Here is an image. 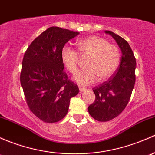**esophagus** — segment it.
Masks as SVG:
<instances>
[{
    "label": "esophagus",
    "mask_w": 155,
    "mask_h": 155,
    "mask_svg": "<svg viewBox=\"0 0 155 155\" xmlns=\"http://www.w3.org/2000/svg\"><path fill=\"white\" fill-rule=\"evenodd\" d=\"M79 91H80L81 93L83 92V91H84L86 90V88H85V87H82V86H79Z\"/></svg>",
    "instance_id": "obj_1"
}]
</instances>
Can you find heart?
<instances>
[{
	"label": "heart",
	"mask_w": 155,
	"mask_h": 155,
	"mask_svg": "<svg viewBox=\"0 0 155 155\" xmlns=\"http://www.w3.org/2000/svg\"><path fill=\"white\" fill-rule=\"evenodd\" d=\"M77 51L64 46L61 51V61L71 74L78 71L82 59H87L86 69L79 71L74 79L82 84H89L97 79L102 82L108 79L119 66L120 50L116 45L109 44L106 39L99 36H90L79 41Z\"/></svg>",
	"instance_id": "obj_1"
}]
</instances>
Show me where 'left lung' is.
<instances>
[{
    "label": "left lung",
    "mask_w": 155,
    "mask_h": 155,
    "mask_svg": "<svg viewBox=\"0 0 155 155\" xmlns=\"http://www.w3.org/2000/svg\"><path fill=\"white\" fill-rule=\"evenodd\" d=\"M112 35L122 52L121 62L114 76L107 82L94 87L96 96L94 103L89 105L88 112L96 120L107 122L120 114L129 102L135 84L136 58L128 42L111 31Z\"/></svg>",
    "instance_id": "8db88e82"
}]
</instances>
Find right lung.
<instances>
[{"label": "right lung", "instance_id": "right-lung-1", "mask_svg": "<svg viewBox=\"0 0 155 155\" xmlns=\"http://www.w3.org/2000/svg\"><path fill=\"white\" fill-rule=\"evenodd\" d=\"M79 32L51 27L33 40L24 53L21 84L30 111L45 123H56L68 114L79 87L68 79L61 51Z\"/></svg>", "mask_w": 155, "mask_h": 155}]
</instances>
